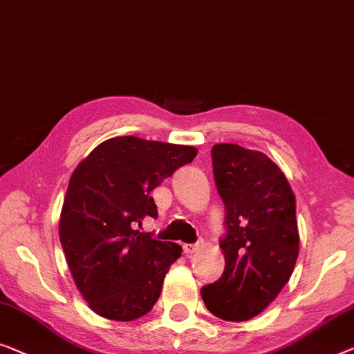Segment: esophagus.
Here are the masks:
<instances>
[{"instance_id": "34e87169", "label": "esophagus", "mask_w": 354, "mask_h": 354, "mask_svg": "<svg viewBox=\"0 0 354 354\" xmlns=\"http://www.w3.org/2000/svg\"><path fill=\"white\" fill-rule=\"evenodd\" d=\"M198 248H201V243H184L183 245V250L186 255H192V253H196Z\"/></svg>"}]
</instances>
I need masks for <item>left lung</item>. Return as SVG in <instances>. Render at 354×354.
I'll use <instances>...</instances> for the list:
<instances>
[{
    "instance_id": "obj_1",
    "label": "left lung",
    "mask_w": 354,
    "mask_h": 354,
    "mask_svg": "<svg viewBox=\"0 0 354 354\" xmlns=\"http://www.w3.org/2000/svg\"><path fill=\"white\" fill-rule=\"evenodd\" d=\"M212 162L226 210L220 241L226 266L201 293L215 316L247 321L274 300L295 268L300 245L295 196L281 168L263 152L216 144Z\"/></svg>"
}]
</instances>
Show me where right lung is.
Instances as JSON below:
<instances>
[{
    "label": "right lung",
    "mask_w": 354,
    "mask_h": 354,
    "mask_svg": "<svg viewBox=\"0 0 354 354\" xmlns=\"http://www.w3.org/2000/svg\"><path fill=\"white\" fill-rule=\"evenodd\" d=\"M196 147L120 136L80 162L64 198L59 237L89 308L112 321L147 315L183 248L139 232L157 218L152 189L191 163Z\"/></svg>",
    "instance_id": "add662e5"
}]
</instances>
